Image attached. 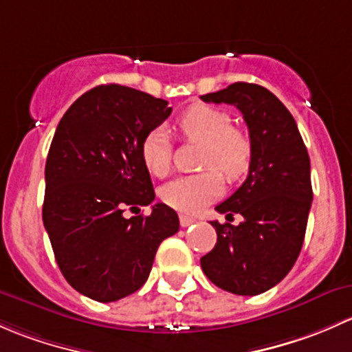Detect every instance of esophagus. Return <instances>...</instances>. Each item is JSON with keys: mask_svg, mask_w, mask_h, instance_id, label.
<instances>
[{"mask_svg": "<svg viewBox=\"0 0 352 352\" xmlns=\"http://www.w3.org/2000/svg\"><path fill=\"white\" fill-rule=\"evenodd\" d=\"M197 222V219H193V217H188V215H179V223L181 227H190L191 223Z\"/></svg>", "mask_w": 352, "mask_h": 352, "instance_id": "34e87169", "label": "esophagus"}]
</instances>
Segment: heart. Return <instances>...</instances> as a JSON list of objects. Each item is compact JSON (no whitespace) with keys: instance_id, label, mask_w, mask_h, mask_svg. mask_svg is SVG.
Returning a JSON list of instances; mask_svg holds the SVG:
<instances>
[{"instance_id":"obj_1","label":"heart","mask_w":352,"mask_h":352,"mask_svg":"<svg viewBox=\"0 0 352 352\" xmlns=\"http://www.w3.org/2000/svg\"><path fill=\"white\" fill-rule=\"evenodd\" d=\"M176 129L188 140L203 142L201 175L179 176L161 188V198L171 208L183 213H198L222 195V175L230 181L241 179L251 168L252 142L244 130L232 126L226 111L208 104H193L176 122ZM140 155L152 176L162 177L171 169L173 147L164 129L157 126L146 133ZM213 167V170H210Z\"/></svg>"}]
</instances>
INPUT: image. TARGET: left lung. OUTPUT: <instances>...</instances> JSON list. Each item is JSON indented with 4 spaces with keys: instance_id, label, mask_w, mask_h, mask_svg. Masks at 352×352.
I'll list each match as a JSON object with an SVG mask.
<instances>
[{
    "instance_id": "obj_1",
    "label": "left lung",
    "mask_w": 352,
    "mask_h": 352,
    "mask_svg": "<svg viewBox=\"0 0 352 352\" xmlns=\"http://www.w3.org/2000/svg\"><path fill=\"white\" fill-rule=\"evenodd\" d=\"M206 103L234 104L244 117L252 161L242 186L217 206L241 213L239 226L210 222L217 244L200 259L213 285L235 295H259L289 273L302 251L311 206L310 157L295 118L266 88L234 82L200 96Z\"/></svg>"
}]
</instances>
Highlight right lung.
Instances as JSON below:
<instances>
[{
	"instance_id": "1",
	"label": "right lung",
	"mask_w": 352,
	"mask_h": 352,
	"mask_svg": "<svg viewBox=\"0 0 352 352\" xmlns=\"http://www.w3.org/2000/svg\"><path fill=\"white\" fill-rule=\"evenodd\" d=\"M168 101L122 85L79 96L60 118L45 162L42 219L60 273L76 292L108 303L135 293L149 278L159 244L179 230L154 201L140 144L171 115ZM140 212V210H139Z\"/></svg>"
}]
</instances>
